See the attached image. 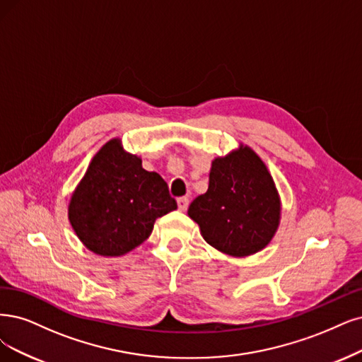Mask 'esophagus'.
I'll list each match as a JSON object with an SVG mask.
<instances>
[{
	"label": "esophagus",
	"mask_w": 362,
	"mask_h": 362,
	"mask_svg": "<svg viewBox=\"0 0 362 362\" xmlns=\"http://www.w3.org/2000/svg\"><path fill=\"white\" fill-rule=\"evenodd\" d=\"M177 206H179V210L180 211H186V209H188L189 206V198L188 197H182L177 199Z\"/></svg>",
	"instance_id": "esophagus-1"
}]
</instances>
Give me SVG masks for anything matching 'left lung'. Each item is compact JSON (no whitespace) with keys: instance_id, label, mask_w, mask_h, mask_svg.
<instances>
[{"instance_id":"left-lung-1","label":"left lung","mask_w":362,"mask_h":362,"mask_svg":"<svg viewBox=\"0 0 362 362\" xmlns=\"http://www.w3.org/2000/svg\"><path fill=\"white\" fill-rule=\"evenodd\" d=\"M282 203L264 160L249 146L211 160L209 189L197 197L188 216L203 238L226 255L243 258L272 242Z\"/></svg>"}]
</instances>
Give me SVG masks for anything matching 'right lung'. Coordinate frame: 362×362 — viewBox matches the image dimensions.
Here are the masks:
<instances>
[{
  "mask_svg": "<svg viewBox=\"0 0 362 362\" xmlns=\"http://www.w3.org/2000/svg\"><path fill=\"white\" fill-rule=\"evenodd\" d=\"M176 199L141 158L128 153L120 139H112L92 158L69 204L76 235L90 252L120 257L151 235L158 218L176 210Z\"/></svg>",
  "mask_w": 362,
  "mask_h": 362,
  "instance_id": "1",
  "label": "right lung"
}]
</instances>
